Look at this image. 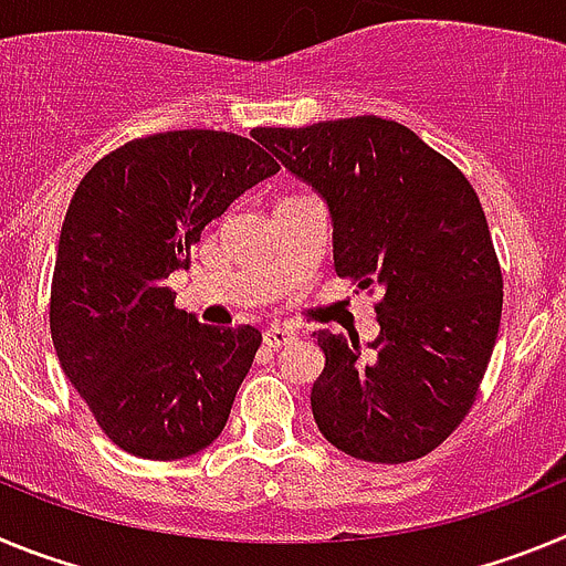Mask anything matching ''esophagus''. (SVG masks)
<instances>
[{"label": "esophagus", "instance_id": "esophagus-1", "mask_svg": "<svg viewBox=\"0 0 566 566\" xmlns=\"http://www.w3.org/2000/svg\"><path fill=\"white\" fill-rule=\"evenodd\" d=\"M294 337H297V334H294L292 328L272 326V328H266V334H263V343H266L269 348H283V345L294 343Z\"/></svg>", "mask_w": 566, "mask_h": 566}]
</instances>
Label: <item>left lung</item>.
I'll return each instance as SVG.
<instances>
[{"label": "left lung", "mask_w": 566, "mask_h": 566, "mask_svg": "<svg viewBox=\"0 0 566 566\" xmlns=\"http://www.w3.org/2000/svg\"><path fill=\"white\" fill-rule=\"evenodd\" d=\"M254 138L332 209L334 269L374 303L379 337L314 332L319 433L363 462L422 459L476 402L502 323V266L476 189L413 129L379 115Z\"/></svg>", "instance_id": "1"}]
</instances>
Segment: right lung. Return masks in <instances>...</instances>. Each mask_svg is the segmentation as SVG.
<instances>
[{"label":"right lung","instance_id":"1","mask_svg":"<svg viewBox=\"0 0 566 566\" xmlns=\"http://www.w3.org/2000/svg\"><path fill=\"white\" fill-rule=\"evenodd\" d=\"M280 169L218 129L144 135L93 164L73 192L50 286L59 363L107 439L142 459H184L221 437L258 354V328H214L175 306L203 227Z\"/></svg>","mask_w":566,"mask_h":566}]
</instances>
